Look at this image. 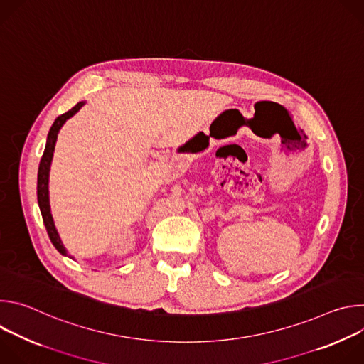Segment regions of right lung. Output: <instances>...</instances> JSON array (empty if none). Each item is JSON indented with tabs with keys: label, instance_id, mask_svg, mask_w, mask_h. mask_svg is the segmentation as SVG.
Returning <instances> with one entry per match:
<instances>
[{
	"label": "right lung",
	"instance_id": "1",
	"mask_svg": "<svg viewBox=\"0 0 364 364\" xmlns=\"http://www.w3.org/2000/svg\"><path fill=\"white\" fill-rule=\"evenodd\" d=\"M85 100L76 103V105L68 111L66 114L60 115L56 118V121L51 125L48 135H47V141H46V148L43 152V157L38 166V174H37V200H38V207L40 212L43 216V222L46 226V230L48 233V237L53 243V246L63 255V256H69L60 236L59 232L55 226V220L53 216H51V209H50V197H48V177H50V166H51V160H53V152H55V146H56V141H58V134L62 129V127L65 125V122L72 118L75 114H77L82 107L85 105ZM70 257V256H69Z\"/></svg>",
	"mask_w": 364,
	"mask_h": 364
}]
</instances>
